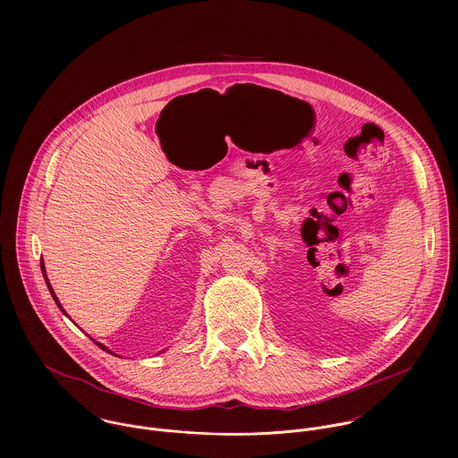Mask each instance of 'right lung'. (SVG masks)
I'll list each match as a JSON object with an SVG mask.
<instances>
[{
  "instance_id": "obj_1",
  "label": "right lung",
  "mask_w": 458,
  "mask_h": 458,
  "mask_svg": "<svg viewBox=\"0 0 458 458\" xmlns=\"http://www.w3.org/2000/svg\"><path fill=\"white\" fill-rule=\"evenodd\" d=\"M40 267H42V273H44V280H46V284H47V287H49V293H51V296H53V300H55V301H56V305H58V309H60V310H62V312H64V314H65L66 318H68V314H66L65 309H64V307H62V303H60V300H58V296H56V294H55V291H53V287H51V282H49V278H47V273H46V264H44V261L40 262ZM89 338H91V336H89ZM91 340H93V342H95V344H97V345H98V347H100V349H104V351H106V352H109V354H114V352H113V351H111V349H109V347H106V345H104V344H100V342H97V340H95V338H91ZM160 352H164V351H160ZM114 356H116V354H114Z\"/></svg>"
}]
</instances>
